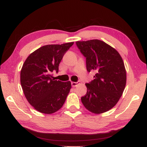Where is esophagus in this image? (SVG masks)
I'll return each instance as SVG.
<instances>
[{
  "instance_id": "obj_1",
  "label": "esophagus",
  "mask_w": 147,
  "mask_h": 147,
  "mask_svg": "<svg viewBox=\"0 0 147 147\" xmlns=\"http://www.w3.org/2000/svg\"><path fill=\"white\" fill-rule=\"evenodd\" d=\"M71 85H72V87L74 88V87H76L77 85H78V82H72Z\"/></svg>"
}]
</instances>
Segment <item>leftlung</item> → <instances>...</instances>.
Masks as SVG:
<instances>
[{"mask_svg": "<svg viewBox=\"0 0 147 147\" xmlns=\"http://www.w3.org/2000/svg\"><path fill=\"white\" fill-rule=\"evenodd\" d=\"M76 43L86 58L87 70L96 71L93 80L86 84L87 93L81 98L82 102L93 113L106 112L116 105L125 88L126 72L123 59L115 49L98 39Z\"/></svg>", "mask_w": 147, "mask_h": 147, "instance_id": "left-lung-1", "label": "left lung"}]
</instances>
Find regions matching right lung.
<instances>
[{
	"instance_id": "1",
	"label": "right lung",
	"mask_w": 147,
	"mask_h": 147,
	"mask_svg": "<svg viewBox=\"0 0 147 147\" xmlns=\"http://www.w3.org/2000/svg\"><path fill=\"white\" fill-rule=\"evenodd\" d=\"M74 42L47 45L31 53L21 71V84L26 98L39 112L51 114L63 106L71 88L70 81L55 80L52 73Z\"/></svg>"
}]
</instances>
